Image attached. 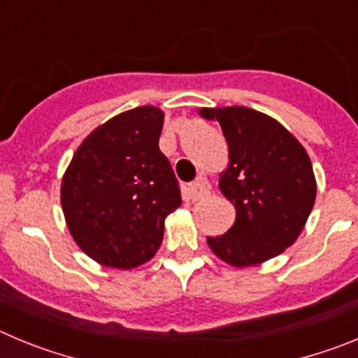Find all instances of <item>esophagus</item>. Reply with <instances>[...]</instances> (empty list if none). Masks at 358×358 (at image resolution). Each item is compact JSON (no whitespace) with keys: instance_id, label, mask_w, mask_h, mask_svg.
<instances>
[{"instance_id":"1","label":"esophagus","mask_w":358,"mask_h":358,"mask_svg":"<svg viewBox=\"0 0 358 358\" xmlns=\"http://www.w3.org/2000/svg\"><path fill=\"white\" fill-rule=\"evenodd\" d=\"M210 195V185H208L204 179H197L194 185L189 186V197L194 201H201V199L208 197Z\"/></svg>"}]
</instances>
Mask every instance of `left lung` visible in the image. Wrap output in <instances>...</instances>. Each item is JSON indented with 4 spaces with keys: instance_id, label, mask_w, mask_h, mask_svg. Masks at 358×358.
Instances as JSON below:
<instances>
[{
    "instance_id": "8db88e82",
    "label": "left lung",
    "mask_w": 358,
    "mask_h": 358,
    "mask_svg": "<svg viewBox=\"0 0 358 358\" xmlns=\"http://www.w3.org/2000/svg\"><path fill=\"white\" fill-rule=\"evenodd\" d=\"M220 123L229 166L222 194L235 204V224L208 236L211 251L235 267L262 264L290 248L315 202V177L303 145L280 122L249 107L201 109Z\"/></svg>"
}]
</instances>
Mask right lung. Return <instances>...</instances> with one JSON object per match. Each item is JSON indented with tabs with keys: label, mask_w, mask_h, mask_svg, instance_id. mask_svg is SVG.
Here are the masks:
<instances>
[{
	"label": "right lung",
	"mask_w": 358,
	"mask_h": 358,
	"mask_svg": "<svg viewBox=\"0 0 358 358\" xmlns=\"http://www.w3.org/2000/svg\"><path fill=\"white\" fill-rule=\"evenodd\" d=\"M163 110L136 107L94 129L77 148L61 186L66 224L94 262L132 268L156 255L164 218L181 189L159 150Z\"/></svg>",
	"instance_id": "1"
}]
</instances>
